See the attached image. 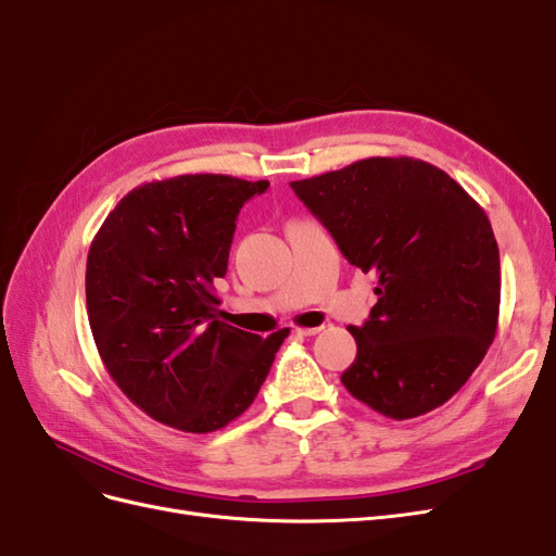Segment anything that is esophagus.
Masks as SVG:
<instances>
[{"instance_id": "34e87169", "label": "esophagus", "mask_w": 556, "mask_h": 556, "mask_svg": "<svg viewBox=\"0 0 556 556\" xmlns=\"http://www.w3.org/2000/svg\"><path fill=\"white\" fill-rule=\"evenodd\" d=\"M299 336H315V333H319L323 331V327H299V329H294Z\"/></svg>"}]
</instances>
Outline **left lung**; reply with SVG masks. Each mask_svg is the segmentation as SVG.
<instances>
[{"label": "left lung", "mask_w": 556, "mask_h": 556, "mask_svg": "<svg viewBox=\"0 0 556 556\" xmlns=\"http://www.w3.org/2000/svg\"><path fill=\"white\" fill-rule=\"evenodd\" d=\"M343 257L378 276V304L348 327L345 390L392 419L443 406L492 345L501 262L490 217L439 166L368 157L290 182Z\"/></svg>", "instance_id": "left-lung-1"}]
</instances>
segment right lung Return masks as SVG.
Listing matches in <instances>:
<instances>
[{
  "mask_svg": "<svg viewBox=\"0 0 556 556\" xmlns=\"http://www.w3.org/2000/svg\"><path fill=\"white\" fill-rule=\"evenodd\" d=\"M268 180L188 174L121 199L88 252L86 301L106 371L131 403L190 433L255 401L290 331L262 339L217 319L237 217Z\"/></svg>",
  "mask_w": 556,
  "mask_h": 556,
  "instance_id": "right-lung-1",
  "label": "right lung"
}]
</instances>
